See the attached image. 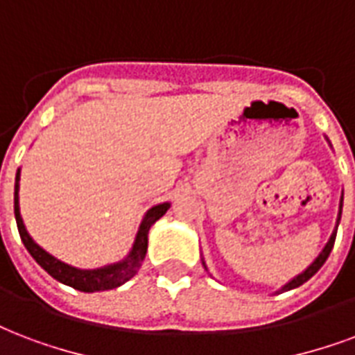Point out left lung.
Wrapping results in <instances>:
<instances>
[{
    "label": "left lung",
    "mask_w": 355,
    "mask_h": 355,
    "mask_svg": "<svg viewBox=\"0 0 355 355\" xmlns=\"http://www.w3.org/2000/svg\"><path fill=\"white\" fill-rule=\"evenodd\" d=\"M340 212H343V201H340V210H339V218H337V225H339V220H340ZM335 236H337V229H335V231H334V234H331V238H329V242L326 243V248H324V250H322V253H320V255L316 257V261L313 262V264H311V266L307 268V270H305L304 274H300V275H297V277H294V279H292L291 283H286V285L283 286V288H281L279 292L292 291V288H296V286L304 285L305 281H309L311 277H313V275H315L316 272H318V270H320V268H322V264H324V262H326V259H328V257H329V253H331V250H334Z\"/></svg>",
    "instance_id": "obj_1"
}]
</instances>
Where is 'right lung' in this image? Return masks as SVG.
Instances as JSON below:
<instances>
[{
    "label": "right lung",
    "mask_w": 355,
    "mask_h": 355,
    "mask_svg": "<svg viewBox=\"0 0 355 355\" xmlns=\"http://www.w3.org/2000/svg\"><path fill=\"white\" fill-rule=\"evenodd\" d=\"M20 169L16 173V182H15V216H16V225H18V232L26 250L31 253L35 261L39 262L40 266L44 268L46 272L53 277V279L61 281L63 285H69L76 291L81 292H96V291H110V288H117L128 279H132L137 270L141 266L143 259L147 255V234L148 229L154 225V221H158L169 208V202L158 205V207L150 208L143 220L137 236H135V243L132 248V253L128 259L119 264H112V266L100 268V270H76V268L64 264V262L58 261L55 257L48 255L40 245L31 240V236L27 234L24 221L20 216V205H18V188H20Z\"/></svg>",
    "instance_id": "add662e5"
}]
</instances>
